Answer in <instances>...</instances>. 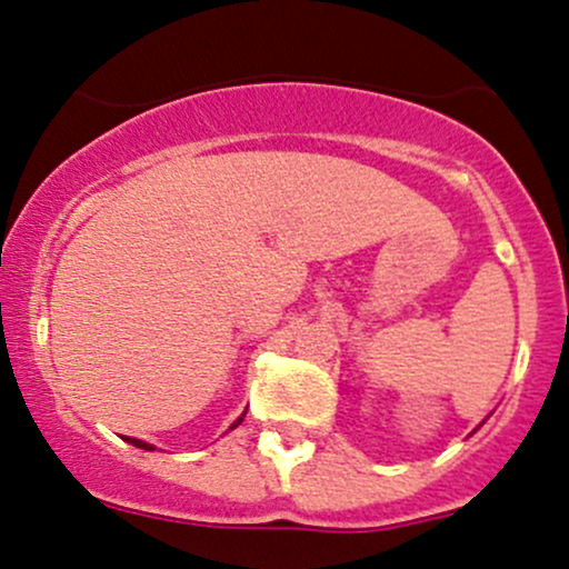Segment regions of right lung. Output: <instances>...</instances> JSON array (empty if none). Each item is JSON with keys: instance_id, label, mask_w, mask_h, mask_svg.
Listing matches in <instances>:
<instances>
[{"instance_id": "add662e5", "label": "right lung", "mask_w": 569, "mask_h": 569, "mask_svg": "<svg viewBox=\"0 0 569 569\" xmlns=\"http://www.w3.org/2000/svg\"><path fill=\"white\" fill-rule=\"evenodd\" d=\"M244 412H247V410H244ZM244 412H242V416H239L237 420H233V423L229 426V431H233V429H237L239 423H242V420H244ZM122 439H124V442H130L132 447H140V450H149V452H151V450H157V447L149 445V442H143V439H132V437H122Z\"/></svg>"}]
</instances>
